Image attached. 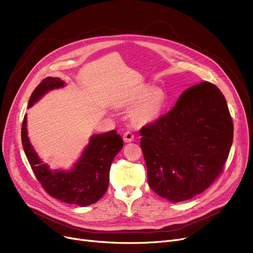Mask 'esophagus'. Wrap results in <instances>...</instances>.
I'll use <instances>...</instances> for the list:
<instances>
[{
  "instance_id": "34e87169",
  "label": "esophagus",
  "mask_w": 253,
  "mask_h": 253,
  "mask_svg": "<svg viewBox=\"0 0 253 253\" xmlns=\"http://www.w3.org/2000/svg\"><path fill=\"white\" fill-rule=\"evenodd\" d=\"M134 140V135L130 133V132H126L124 134V141L128 143V142H132Z\"/></svg>"
}]
</instances>
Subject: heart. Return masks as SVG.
I'll use <instances>...</instances> for the list:
<instances>
[{
	"label": "heart",
	"instance_id": "1",
	"mask_svg": "<svg viewBox=\"0 0 253 253\" xmlns=\"http://www.w3.org/2000/svg\"><path fill=\"white\" fill-rule=\"evenodd\" d=\"M120 106L132 109L130 119L138 126L151 125L160 117L167 104V94L159 86L141 84L120 101Z\"/></svg>",
	"mask_w": 253,
	"mask_h": 253
}]
</instances>
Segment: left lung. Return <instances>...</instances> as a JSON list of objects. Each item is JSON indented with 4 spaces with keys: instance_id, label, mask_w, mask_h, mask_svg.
I'll use <instances>...</instances> for the list:
<instances>
[{
    "instance_id": "1",
    "label": "left lung",
    "mask_w": 253,
    "mask_h": 253,
    "mask_svg": "<svg viewBox=\"0 0 253 253\" xmlns=\"http://www.w3.org/2000/svg\"><path fill=\"white\" fill-rule=\"evenodd\" d=\"M140 135L150 187L177 203L203 193L222 171L233 125L222 92L204 82L183 92L168 115Z\"/></svg>"
}]
</instances>
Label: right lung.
<instances>
[{"label":"right lung","instance_id":"obj_1","mask_svg":"<svg viewBox=\"0 0 253 253\" xmlns=\"http://www.w3.org/2000/svg\"><path fill=\"white\" fill-rule=\"evenodd\" d=\"M66 83L58 77H46L33 91L28 109L50 91L62 89ZM22 144L34 175L47 193L62 202L80 206L96 203L109 186L111 164L124 146L115 129L90 137L88 145L70 169H52L43 162L30 142L27 114L22 125Z\"/></svg>","mask_w":253,"mask_h":253}]
</instances>
